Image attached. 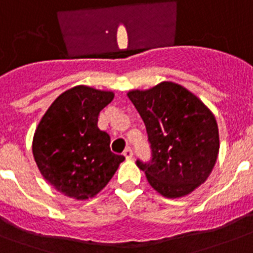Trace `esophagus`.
<instances>
[{"label":"esophagus","mask_w":253,"mask_h":253,"mask_svg":"<svg viewBox=\"0 0 253 253\" xmlns=\"http://www.w3.org/2000/svg\"><path fill=\"white\" fill-rule=\"evenodd\" d=\"M123 156L127 159V160H130V159H132V156H134V152H132V150H131L130 147H127L126 150L123 151Z\"/></svg>","instance_id":"1"}]
</instances>
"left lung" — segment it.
<instances>
[{
    "mask_svg": "<svg viewBox=\"0 0 253 253\" xmlns=\"http://www.w3.org/2000/svg\"><path fill=\"white\" fill-rule=\"evenodd\" d=\"M127 97L146 125L152 155L136 166L163 197L188 196L215 166L219 132L214 114L192 91L170 81L131 90Z\"/></svg>",
    "mask_w": 253,
    "mask_h": 253,
    "instance_id": "left-lung-1",
    "label": "left lung"
}]
</instances>
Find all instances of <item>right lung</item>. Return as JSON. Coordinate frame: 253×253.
<instances>
[{"label": "right lung", "instance_id": "right-lung-1", "mask_svg": "<svg viewBox=\"0 0 253 253\" xmlns=\"http://www.w3.org/2000/svg\"><path fill=\"white\" fill-rule=\"evenodd\" d=\"M113 98V91L79 85L61 93L42 117L33 139L34 159L57 192L91 198L125 160L111 152L110 136L97 126L99 111Z\"/></svg>", "mask_w": 253, "mask_h": 253}]
</instances>
